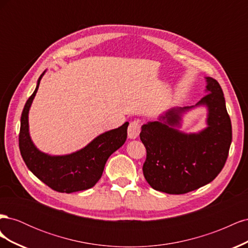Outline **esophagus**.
Returning <instances> with one entry per match:
<instances>
[{"instance_id": "1", "label": "esophagus", "mask_w": 248, "mask_h": 248, "mask_svg": "<svg viewBox=\"0 0 248 248\" xmlns=\"http://www.w3.org/2000/svg\"><path fill=\"white\" fill-rule=\"evenodd\" d=\"M141 124L139 120H134L128 126V138L129 139H137L140 132Z\"/></svg>"}]
</instances>
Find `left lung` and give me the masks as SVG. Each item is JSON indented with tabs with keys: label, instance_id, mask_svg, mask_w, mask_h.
<instances>
[{
	"label": "left lung",
	"instance_id": "left-lung-1",
	"mask_svg": "<svg viewBox=\"0 0 248 248\" xmlns=\"http://www.w3.org/2000/svg\"><path fill=\"white\" fill-rule=\"evenodd\" d=\"M206 94L196 104L208 108L207 128L183 133L181 115L194 107L171 108L159 121L141 126L140 138L147 150L142 172L153 189L170 194L196 190L217 177L227 161L232 142V124L218 81L206 78Z\"/></svg>",
	"mask_w": 248,
	"mask_h": 248
}]
</instances>
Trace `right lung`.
<instances>
[{"label":"right lung","mask_w":248,"mask_h":248,"mask_svg":"<svg viewBox=\"0 0 248 248\" xmlns=\"http://www.w3.org/2000/svg\"><path fill=\"white\" fill-rule=\"evenodd\" d=\"M44 72L21 112L18 137L21 157L28 169L51 189L66 193L89 189L101 178L108 157L123 146L129 123L100 134L84 149L69 155L51 156L39 151L30 138L28 117Z\"/></svg>","instance_id":"1"}]
</instances>
